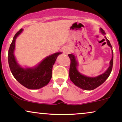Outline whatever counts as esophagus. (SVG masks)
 I'll list each match as a JSON object with an SVG mask.
<instances>
[{"label":"esophagus","instance_id":"obj_1","mask_svg":"<svg viewBox=\"0 0 122 122\" xmlns=\"http://www.w3.org/2000/svg\"><path fill=\"white\" fill-rule=\"evenodd\" d=\"M62 50H63V52L64 53H65L66 54H68V53L70 52L71 51V49L69 47H67V46H65L62 48Z\"/></svg>","mask_w":122,"mask_h":122}]
</instances>
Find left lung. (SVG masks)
<instances>
[{"instance_id": "8db88e82", "label": "left lung", "mask_w": 122, "mask_h": 122, "mask_svg": "<svg viewBox=\"0 0 122 122\" xmlns=\"http://www.w3.org/2000/svg\"><path fill=\"white\" fill-rule=\"evenodd\" d=\"M100 32L102 35L104 36L107 45L111 47V49L112 50V58L110 61V65L108 69L103 73L95 77H89L81 73L78 69L79 62L77 60V57L75 56L73 53L68 54V56L71 61L69 69L70 79L76 86L84 90H93L102 85L108 79L112 69L113 58H114L112 47L109 40L107 38L106 36H105L106 33L102 28L100 29Z\"/></svg>"}]
</instances>
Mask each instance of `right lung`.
I'll return each mask as SVG.
<instances>
[{"label": "right lung", "mask_w": 122, "mask_h": 122, "mask_svg": "<svg viewBox=\"0 0 122 122\" xmlns=\"http://www.w3.org/2000/svg\"><path fill=\"white\" fill-rule=\"evenodd\" d=\"M23 29L15 34L8 50V60L10 69L15 79L20 84L30 89H38L47 85L52 77V69L57 57L62 52L48 56L33 67H22L14 55L16 39Z\"/></svg>", "instance_id": "1"}]
</instances>
